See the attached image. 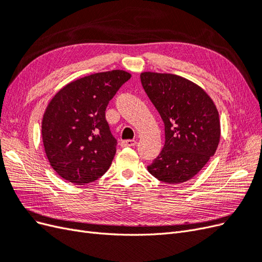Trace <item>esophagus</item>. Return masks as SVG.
I'll return each mask as SVG.
<instances>
[{"instance_id": "esophagus-1", "label": "esophagus", "mask_w": 262, "mask_h": 262, "mask_svg": "<svg viewBox=\"0 0 262 262\" xmlns=\"http://www.w3.org/2000/svg\"><path fill=\"white\" fill-rule=\"evenodd\" d=\"M137 144L136 140H124L121 142V146L122 147H128V146H134Z\"/></svg>"}]
</instances>
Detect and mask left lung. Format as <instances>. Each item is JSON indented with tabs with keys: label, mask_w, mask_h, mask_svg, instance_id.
I'll use <instances>...</instances> for the list:
<instances>
[{
	"label": "left lung",
	"mask_w": 262,
	"mask_h": 262,
	"mask_svg": "<svg viewBox=\"0 0 262 262\" xmlns=\"http://www.w3.org/2000/svg\"><path fill=\"white\" fill-rule=\"evenodd\" d=\"M142 86L161 115L165 144L147 170L160 181L182 184L199 172L217 148V109L201 87L175 74L144 72Z\"/></svg>",
	"instance_id": "obj_1"
}]
</instances>
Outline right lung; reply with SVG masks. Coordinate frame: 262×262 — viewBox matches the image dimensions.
<instances>
[{
	"label": "right lung",
	"instance_id": "1",
	"mask_svg": "<svg viewBox=\"0 0 262 262\" xmlns=\"http://www.w3.org/2000/svg\"><path fill=\"white\" fill-rule=\"evenodd\" d=\"M131 74L121 70L92 74L59 91L42 119V141L52 168L63 179L85 185L108 170L117 140L106 108Z\"/></svg>",
	"mask_w": 262,
	"mask_h": 262
}]
</instances>
